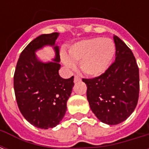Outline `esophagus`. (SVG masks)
Masks as SVG:
<instances>
[{
	"instance_id": "esophagus-1",
	"label": "esophagus",
	"mask_w": 149,
	"mask_h": 149,
	"mask_svg": "<svg viewBox=\"0 0 149 149\" xmlns=\"http://www.w3.org/2000/svg\"><path fill=\"white\" fill-rule=\"evenodd\" d=\"M81 81V78L78 77L77 75H76V76H74V82L75 83H77V82H78V81Z\"/></svg>"
}]
</instances>
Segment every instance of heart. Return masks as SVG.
I'll return each mask as SVG.
<instances>
[{
	"instance_id": "heart-1",
	"label": "heart",
	"mask_w": 149,
	"mask_h": 149,
	"mask_svg": "<svg viewBox=\"0 0 149 149\" xmlns=\"http://www.w3.org/2000/svg\"><path fill=\"white\" fill-rule=\"evenodd\" d=\"M115 52L116 46L112 40L96 37L72 44L68 49V54L62 50L61 60L70 69L75 68V62H79L83 73L97 77L109 68Z\"/></svg>"
}]
</instances>
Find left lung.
<instances>
[{
	"label": "left lung",
	"instance_id": "obj_1",
	"mask_svg": "<svg viewBox=\"0 0 149 149\" xmlns=\"http://www.w3.org/2000/svg\"><path fill=\"white\" fill-rule=\"evenodd\" d=\"M114 63L104 73L93 79H83L87 99L99 120L109 125L125 121L137 104L140 88L139 68L131 49L118 37Z\"/></svg>",
	"mask_w": 149,
	"mask_h": 149
}]
</instances>
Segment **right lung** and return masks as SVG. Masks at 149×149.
Here are the masks:
<instances>
[{"instance_id": "right-lung-1", "label": "right lung", "mask_w": 149, "mask_h": 149, "mask_svg": "<svg viewBox=\"0 0 149 149\" xmlns=\"http://www.w3.org/2000/svg\"><path fill=\"white\" fill-rule=\"evenodd\" d=\"M58 33L42 34L28 45L18 59L13 85L21 114L35 127L54 128L67 111V100L74 85L73 77L64 79L59 75ZM52 47L55 56L52 61L41 62L36 52L44 47Z\"/></svg>"}]
</instances>
